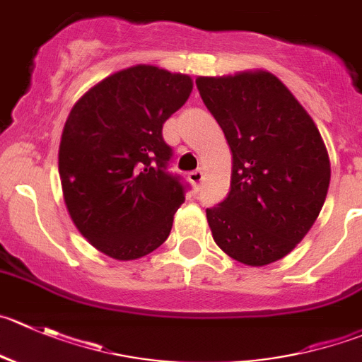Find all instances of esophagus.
Masks as SVG:
<instances>
[{"label":"esophagus","mask_w":362,"mask_h":362,"mask_svg":"<svg viewBox=\"0 0 362 362\" xmlns=\"http://www.w3.org/2000/svg\"><path fill=\"white\" fill-rule=\"evenodd\" d=\"M202 177H204L202 170H194V172H190V174H188V179H190V181L195 185V187H197V185L201 183Z\"/></svg>","instance_id":"esophagus-1"}]
</instances>
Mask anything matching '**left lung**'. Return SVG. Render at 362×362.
<instances>
[{
	"label": "left lung",
	"mask_w": 362,
	"mask_h": 362,
	"mask_svg": "<svg viewBox=\"0 0 362 362\" xmlns=\"http://www.w3.org/2000/svg\"><path fill=\"white\" fill-rule=\"evenodd\" d=\"M233 153L230 192L206 209L216 245L249 267L282 259L325 202L330 161L318 127L267 71L195 80Z\"/></svg>",
	"instance_id": "1"
}]
</instances>
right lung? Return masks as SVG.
Segmentation results:
<instances>
[{"instance_id": "obj_1", "label": "right lung", "mask_w": 362, "mask_h": 362, "mask_svg": "<svg viewBox=\"0 0 362 362\" xmlns=\"http://www.w3.org/2000/svg\"><path fill=\"white\" fill-rule=\"evenodd\" d=\"M194 81L135 65L85 92L72 106L58 151L64 201L98 250L139 259L168 238L187 185L168 174L163 124L190 98Z\"/></svg>"}]
</instances>
